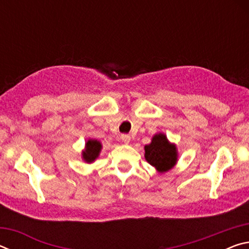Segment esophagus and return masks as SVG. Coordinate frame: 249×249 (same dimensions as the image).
Masks as SVG:
<instances>
[{"label":"esophagus","instance_id":"1","mask_svg":"<svg viewBox=\"0 0 249 249\" xmlns=\"http://www.w3.org/2000/svg\"><path fill=\"white\" fill-rule=\"evenodd\" d=\"M121 138H122V142H123L124 144H128V142H130V136L127 134H123L121 136Z\"/></svg>","mask_w":249,"mask_h":249}]
</instances>
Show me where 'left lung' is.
<instances>
[{"mask_svg": "<svg viewBox=\"0 0 249 249\" xmlns=\"http://www.w3.org/2000/svg\"><path fill=\"white\" fill-rule=\"evenodd\" d=\"M145 159L159 174L169 171L178 162V149L170 142L166 134H155L150 144L145 146Z\"/></svg>", "mask_w": 249, "mask_h": 249, "instance_id": "left-lung-1", "label": "left lung"}]
</instances>
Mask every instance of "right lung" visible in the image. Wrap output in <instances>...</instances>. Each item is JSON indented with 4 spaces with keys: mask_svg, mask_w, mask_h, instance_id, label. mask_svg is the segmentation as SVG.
<instances>
[{
    "mask_svg": "<svg viewBox=\"0 0 249 249\" xmlns=\"http://www.w3.org/2000/svg\"><path fill=\"white\" fill-rule=\"evenodd\" d=\"M102 142L98 140H88L84 146V149L82 150V159L87 163L94 162V160L99 157L101 150H102Z\"/></svg>",
    "mask_w": 249,
    "mask_h": 249,
    "instance_id": "obj_1",
    "label": "right lung"
}]
</instances>
